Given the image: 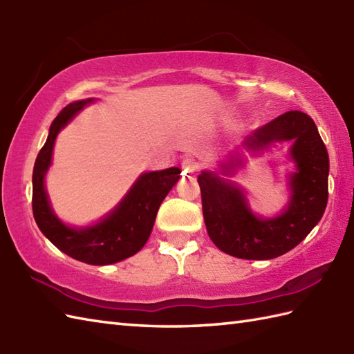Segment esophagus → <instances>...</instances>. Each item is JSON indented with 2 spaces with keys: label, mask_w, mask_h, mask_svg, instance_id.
I'll return each mask as SVG.
<instances>
[{
  "label": "esophagus",
  "mask_w": 354,
  "mask_h": 354,
  "mask_svg": "<svg viewBox=\"0 0 354 354\" xmlns=\"http://www.w3.org/2000/svg\"><path fill=\"white\" fill-rule=\"evenodd\" d=\"M183 169L185 173H194L198 170V162L193 158H185L183 161Z\"/></svg>",
  "instance_id": "obj_1"
}]
</instances>
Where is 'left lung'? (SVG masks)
Returning a JSON list of instances; mask_svg holds the SVG:
<instances>
[{"label": "left lung", "mask_w": 354, "mask_h": 354, "mask_svg": "<svg viewBox=\"0 0 354 354\" xmlns=\"http://www.w3.org/2000/svg\"><path fill=\"white\" fill-rule=\"evenodd\" d=\"M293 140L290 155L298 171L290 179L289 207L275 219H259L248 208L243 193L219 178L202 171V213L209 239L232 257L269 260L293 250L307 237L328 199V153L313 120L301 111L284 112L254 131L245 146L261 149L270 141ZM228 167H234V162ZM231 170V169H227Z\"/></svg>", "instance_id": "left-lung-1"}]
</instances>
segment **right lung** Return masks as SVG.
Here are the masks:
<instances>
[{
  "label": "right lung",
  "mask_w": 354,
  "mask_h": 354,
  "mask_svg": "<svg viewBox=\"0 0 354 354\" xmlns=\"http://www.w3.org/2000/svg\"><path fill=\"white\" fill-rule=\"evenodd\" d=\"M91 100L71 103L59 112L50 126L48 138L37 153L33 169V216L37 227L50 242L70 257L88 265H111L137 254L152 232L162 199L179 179L178 167L150 171L127 193L114 212L94 227L70 228L51 212L44 176L51 162V152L59 131Z\"/></svg>",
  "instance_id": "add662e5"
}]
</instances>
